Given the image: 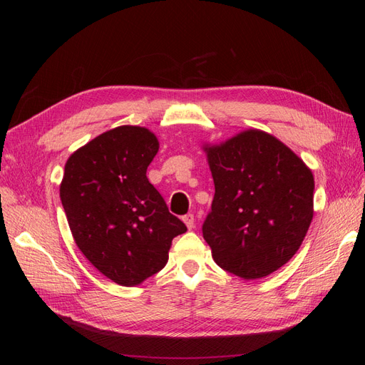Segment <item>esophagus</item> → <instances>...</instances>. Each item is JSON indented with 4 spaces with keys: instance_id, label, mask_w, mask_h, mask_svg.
Here are the masks:
<instances>
[{
    "instance_id": "1",
    "label": "esophagus",
    "mask_w": 365,
    "mask_h": 365,
    "mask_svg": "<svg viewBox=\"0 0 365 365\" xmlns=\"http://www.w3.org/2000/svg\"><path fill=\"white\" fill-rule=\"evenodd\" d=\"M182 220H184V224L187 225V228H189V230L195 228V216L192 213L182 216Z\"/></svg>"
}]
</instances>
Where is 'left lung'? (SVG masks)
I'll return each instance as SVG.
<instances>
[{"label":"left lung","instance_id":"obj_1","mask_svg":"<svg viewBox=\"0 0 365 365\" xmlns=\"http://www.w3.org/2000/svg\"><path fill=\"white\" fill-rule=\"evenodd\" d=\"M215 181L202 235L220 268L254 280L292 259L314 217V175L259 129L204 146Z\"/></svg>","mask_w":365,"mask_h":365}]
</instances>
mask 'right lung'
<instances>
[{"instance_id":"obj_1","label":"right lung","mask_w":365,"mask_h":365,"mask_svg":"<svg viewBox=\"0 0 365 365\" xmlns=\"http://www.w3.org/2000/svg\"><path fill=\"white\" fill-rule=\"evenodd\" d=\"M158 148L149 129L126 125L86 143L65 164L61 201L76 245L121 286L161 271L173 237L187 231L146 176Z\"/></svg>"}]
</instances>
